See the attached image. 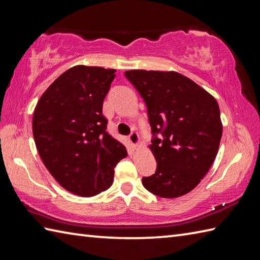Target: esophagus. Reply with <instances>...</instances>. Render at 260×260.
<instances>
[{
    "label": "esophagus",
    "mask_w": 260,
    "mask_h": 260,
    "mask_svg": "<svg viewBox=\"0 0 260 260\" xmlns=\"http://www.w3.org/2000/svg\"><path fill=\"white\" fill-rule=\"evenodd\" d=\"M128 140H129V142H131V144L133 145L134 147L139 146L140 143H141L140 136H139V134L136 133V132H133V133H132V134L128 136Z\"/></svg>",
    "instance_id": "obj_1"
}]
</instances>
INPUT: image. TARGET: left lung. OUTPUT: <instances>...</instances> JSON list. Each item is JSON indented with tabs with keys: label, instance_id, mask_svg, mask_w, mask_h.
I'll return each instance as SVG.
<instances>
[{
	"label": "left lung",
	"instance_id": "8db88e82",
	"mask_svg": "<svg viewBox=\"0 0 260 260\" xmlns=\"http://www.w3.org/2000/svg\"><path fill=\"white\" fill-rule=\"evenodd\" d=\"M128 79L147 106L157 167L142 179L147 191L161 198L182 197L208 173L219 150L222 123L212 95L175 71L127 70Z\"/></svg>",
	"mask_w": 260,
	"mask_h": 260
}]
</instances>
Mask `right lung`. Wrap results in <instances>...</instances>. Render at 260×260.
Segmentation results:
<instances>
[{
    "label": "right lung",
    "mask_w": 260,
    "mask_h": 260,
    "mask_svg": "<svg viewBox=\"0 0 260 260\" xmlns=\"http://www.w3.org/2000/svg\"><path fill=\"white\" fill-rule=\"evenodd\" d=\"M115 69L78 64L64 71L38 101L32 119L43 164L63 189L93 197L113 184L126 147L106 132L103 103Z\"/></svg>",
    "instance_id": "1"
}]
</instances>
